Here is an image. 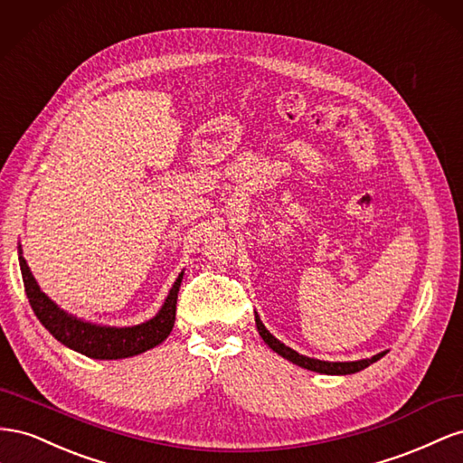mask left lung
I'll list each match as a JSON object with an SVG mask.
<instances>
[{"mask_svg":"<svg viewBox=\"0 0 463 463\" xmlns=\"http://www.w3.org/2000/svg\"><path fill=\"white\" fill-rule=\"evenodd\" d=\"M256 326H258V332H260L261 339L266 341L277 354H281V356H285V359H288L290 363H295L302 368H308V371L320 373V374H353V373H359V371H363V368L376 363L378 359H382V356L386 354V353H378V354L373 356V359H363V361H353V363H327V361H318V359H308V356L293 351L290 347L283 345L279 339H275L268 332L266 326L261 324V320L258 318V314H256Z\"/></svg>","mask_w":463,"mask_h":463,"instance_id":"obj_1","label":"left lung"}]
</instances>
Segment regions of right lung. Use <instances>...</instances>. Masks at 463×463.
<instances>
[{
	"label": "right lung",
	"instance_id": "add662e5",
	"mask_svg": "<svg viewBox=\"0 0 463 463\" xmlns=\"http://www.w3.org/2000/svg\"><path fill=\"white\" fill-rule=\"evenodd\" d=\"M23 283L26 298L31 302L36 318L65 347L77 353L87 354L90 359H126V356L139 354L147 349H153L158 343H163L176 320V300L182 283V275H178L176 283L170 288L165 305L153 320L134 326V327H102L92 326L73 318V316L60 310L52 302L41 287L36 285L34 277L26 266V261L19 258Z\"/></svg>",
	"mask_w": 463,
	"mask_h": 463
}]
</instances>
